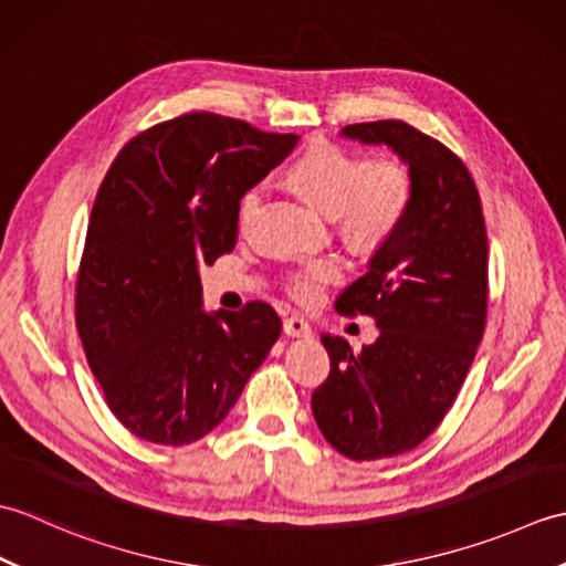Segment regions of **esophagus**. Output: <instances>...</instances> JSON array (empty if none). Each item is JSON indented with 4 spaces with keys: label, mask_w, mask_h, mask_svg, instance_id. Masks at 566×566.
<instances>
[{
    "label": "esophagus",
    "mask_w": 566,
    "mask_h": 566,
    "mask_svg": "<svg viewBox=\"0 0 566 566\" xmlns=\"http://www.w3.org/2000/svg\"><path fill=\"white\" fill-rule=\"evenodd\" d=\"M284 333L290 335V338H311V326L298 316H290L284 321Z\"/></svg>",
    "instance_id": "obj_1"
}]
</instances>
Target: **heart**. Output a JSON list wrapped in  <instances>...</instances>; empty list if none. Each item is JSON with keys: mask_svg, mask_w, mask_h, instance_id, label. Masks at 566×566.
I'll use <instances>...</instances> for the list:
<instances>
[{"mask_svg": "<svg viewBox=\"0 0 566 566\" xmlns=\"http://www.w3.org/2000/svg\"><path fill=\"white\" fill-rule=\"evenodd\" d=\"M292 182L338 219L343 235L355 245L377 248L389 240L416 197V177L403 158L371 160L365 153L335 143L308 148L290 170ZM264 187L252 185L238 201V228L248 231L260 211ZM343 264L333 258L308 260L286 276V292L296 302L314 304L323 290L340 280Z\"/></svg>", "mask_w": 566, "mask_h": 566, "instance_id": "heart-1", "label": "heart"}]
</instances>
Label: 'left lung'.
<instances>
[{"label":"left lung","mask_w":566,"mask_h":566,"mask_svg":"<svg viewBox=\"0 0 566 566\" xmlns=\"http://www.w3.org/2000/svg\"><path fill=\"white\" fill-rule=\"evenodd\" d=\"M340 134L389 146L416 177L406 221L335 302L375 318L379 338L353 350L323 333L331 375L311 396L323 438L369 462L418 448L454 403L486 326L489 243L474 179L448 146L396 118Z\"/></svg>","instance_id":"left-lung-1"}]
</instances>
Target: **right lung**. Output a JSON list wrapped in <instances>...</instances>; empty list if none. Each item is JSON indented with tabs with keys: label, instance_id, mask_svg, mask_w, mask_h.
<instances>
[{
	"label": "right lung",
	"instance_id": "1",
	"mask_svg": "<svg viewBox=\"0 0 566 566\" xmlns=\"http://www.w3.org/2000/svg\"><path fill=\"white\" fill-rule=\"evenodd\" d=\"M296 134H264L209 112L143 130L94 199L75 321L118 423L189 444L231 411L282 333L264 302L201 308V264L235 248L238 201L280 165Z\"/></svg>",
	"mask_w": 566,
	"mask_h": 566
}]
</instances>
